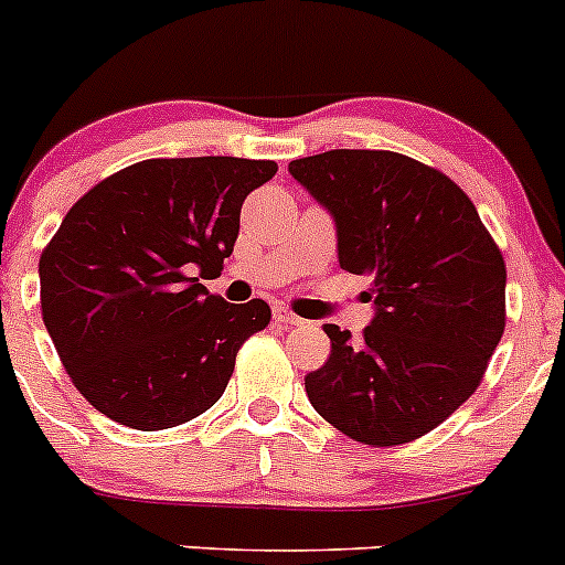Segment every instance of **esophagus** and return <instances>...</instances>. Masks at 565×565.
<instances>
[{
	"label": "esophagus",
	"mask_w": 565,
	"mask_h": 565,
	"mask_svg": "<svg viewBox=\"0 0 565 565\" xmlns=\"http://www.w3.org/2000/svg\"><path fill=\"white\" fill-rule=\"evenodd\" d=\"M273 317H276V322L284 324V328H295V324H303V319H300L298 315H292L287 306H276V309H273Z\"/></svg>",
	"instance_id": "34e87169"
}]
</instances>
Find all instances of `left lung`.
<instances>
[{"label": "left lung", "instance_id": "obj_1", "mask_svg": "<svg viewBox=\"0 0 565 565\" xmlns=\"http://www.w3.org/2000/svg\"><path fill=\"white\" fill-rule=\"evenodd\" d=\"M289 174L333 215L339 265L372 278L361 339L324 324L311 407L366 446L440 426L481 385L505 328V262L451 177L388 150L298 158Z\"/></svg>", "mask_w": 565, "mask_h": 565}]
</instances>
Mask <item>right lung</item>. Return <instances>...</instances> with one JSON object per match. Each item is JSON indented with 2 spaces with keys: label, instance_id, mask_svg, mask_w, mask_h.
Segmentation results:
<instances>
[{
  "label": "right lung",
  "instance_id": "obj_1",
  "mask_svg": "<svg viewBox=\"0 0 565 565\" xmlns=\"http://www.w3.org/2000/svg\"><path fill=\"white\" fill-rule=\"evenodd\" d=\"M273 161L150 158L84 193L40 256V309L65 372L98 413L141 431L213 407L265 300L226 303L193 273L221 270L241 207Z\"/></svg>",
  "mask_w": 565,
  "mask_h": 565
}]
</instances>
